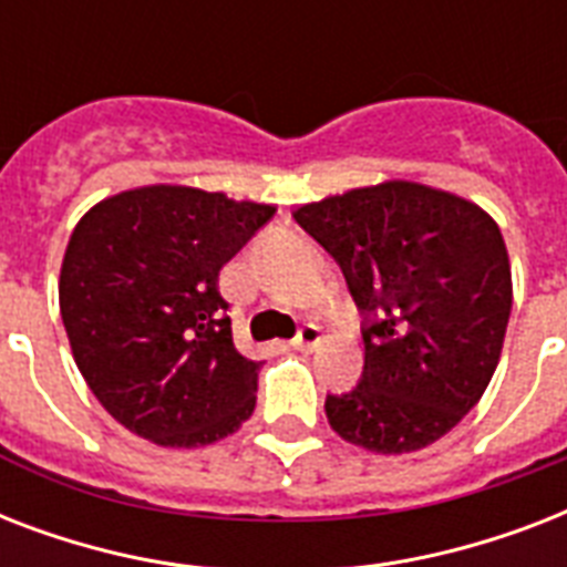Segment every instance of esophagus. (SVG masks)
<instances>
[{
  "mask_svg": "<svg viewBox=\"0 0 567 567\" xmlns=\"http://www.w3.org/2000/svg\"><path fill=\"white\" fill-rule=\"evenodd\" d=\"M320 344H323V329H320L318 323H306V327L300 329V336L293 338V347L302 350V353H311V350Z\"/></svg>",
  "mask_w": 567,
  "mask_h": 567,
  "instance_id": "34e87169",
  "label": "esophagus"
}]
</instances>
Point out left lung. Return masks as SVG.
Wrapping results in <instances>:
<instances>
[{
    "mask_svg": "<svg viewBox=\"0 0 567 567\" xmlns=\"http://www.w3.org/2000/svg\"><path fill=\"white\" fill-rule=\"evenodd\" d=\"M293 220L336 258L364 315V373L327 396L329 426L400 456L465 417L501 362L512 267L501 226L450 190L388 179L323 196Z\"/></svg>",
    "mask_w": 567,
    "mask_h": 567,
    "instance_id": "1",
    "label": "left lung"
}]
</instances>
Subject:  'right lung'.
<instances>
[{"label":"right lung","instance_id":"1","mask_svg":"<svg viewBox=\"0 0 567 567\" xmlns=\"http://www.w3.org/2000/svg\"><path fill=\"white\" fill-rule=\"evenodd\" d=\"M276 205L144 185L75 223L58 279L70 350L105 412L158 447H205L256 409L258 368L231 341L220 270Z\"/></svg>","mask_w":567,"mask_h":567}]
</instances>
